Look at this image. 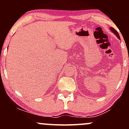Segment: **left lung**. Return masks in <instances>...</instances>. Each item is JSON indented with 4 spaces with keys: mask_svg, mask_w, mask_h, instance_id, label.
I'll list each match as a JSON object with an SVG mask.
<instances>
[{
    "mask_svg": "<svg viewBox=\"0 0 129 129\" xmlns=\"http://www.w3.org/2000/svg\"><path fill=\"white\" fill-rule=\"evenodd\" d=\"M110 30L112 31L113 32V33L115 34V35H116V36L117 37H118V39H120V37H119V34H118V31H117L116 30H115V29H114L113 27H110Z\"/></svg>",
    "mask_w": 129,
    "mask_h": 129,
    "instance_id": "left-lung-1",
    "label": "left lung"
}]
</instances>
